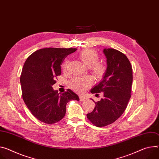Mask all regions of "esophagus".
Instances as JSON below:
<instances>
[{"instance_id":"1","label":"esophagus","mask_w":159,"mask_h":159,"mask_svg":"<svg viewBox=\"0 0 159 159\" xmlns=\"http://www.w3.org/2000/svg\"><path fill=\"white\" fill-rule=\"evenodd\" d=\"M79 99H80V102H84V101L86 100V98L83 97V96H80Z\"/></svg>"}]
</instances>
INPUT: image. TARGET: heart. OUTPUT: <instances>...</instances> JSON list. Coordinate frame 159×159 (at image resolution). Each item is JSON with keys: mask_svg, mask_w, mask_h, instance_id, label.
<instances>
[{"mask_svg": "<svg viewBox=\"0 0 159 159\" xmlns=\"http://www.w3.org/2000/svg\"><path fill=\"white\" fill-rule=\"evenodd\" d=\"M80 60L88 66H91V71L94 77L98 79H102L106 74L107 67L102 63L98 62L99 60L98 54L93 49H86L81 51L79 54ZM68 60H66L63 67L66 69ZM93 83V78L91 76H75L70 81V87L78 93H83L89 89Z\"/></svg>", "mask_w": 159, "mask_h": 159, "instance_id": "heart-1", "label": "heart"}]
</instances>
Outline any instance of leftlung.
I'll return each mask as SVG.
<instances>
[{"label":"left lung","instance_id":"1","mask_svg":"<svg viewBox=\"0 0 159 159\" xmlns=\"http://www.w3.org/2000/svg\"><path fill=\"white\" fill-rule=\"evenodd\" d=\"M107 68L102 81L91 93H103V98L95 102L88 119L97 127H105L117 120L124 112L131 96L132 66L127 56L118 50L104 49Z\"/></svg>","mask_w":159,"mask_h":159}]
</instances>
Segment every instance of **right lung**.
Instances as JSON below:
<instances>
[{
	"label": "right lung",
	"instance_id": "1",
	"mask_svg": "<svg viewBox=\"0 0 159 159\" xmlns=\"http://www.w3.org/2000/svg\"><path fill=\"white\" fill-rule=\"evenodd\" d=\"M76 48H43L28 57L20 83L22 97L32 114L40 121L52 124L61 120L66 113V105L70 100L79 98L70 89L60 95L52 85L61 74V65L65 57Z\"/></svg>",
	"mask_w": 159,
	"mask_h": 159
}]
</instances>
